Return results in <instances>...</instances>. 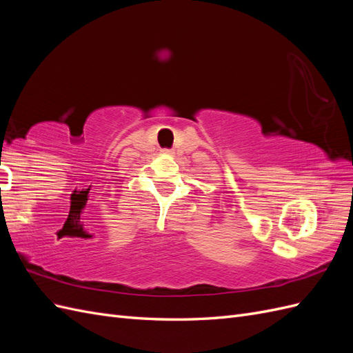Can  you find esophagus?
<instances>
[{"instance_id": "esophagus-1", "label": "esophagus", "mask_w": 353, "mask_h": 353, "mask_svg": "<svg viewBox=\"0 0 353 353\" xmlns=\"http://www.w3.org/2000/svg\"><path fill=\"white\" fill-rule=\"evenodd\" d=\"M162 153H163L165 156H172V154H174V152H172V150H170V148H163V150H162Z\"/></svg>"}]
</instances>
